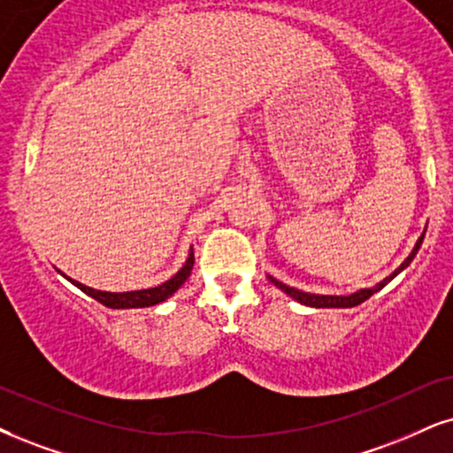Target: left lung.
Listing matches in <instances>:
<instances>
[{
    "mask_svg": "<svg viewBox=\"0 0 453 453\" xmlns=\"http://www.w3.org/2000/svg\"><path fill=\"white\" fill-rule=\"evenodd\" d=\"M420 244H422V236H420V240H418V242H416L414 250H411V255L408 257V259H405V261L402 263V267L395 269V272L391 273V276H388L387 280H382V282H380L379 286H374V288H364V290H359V293L349 295V296L309 295V293H303V290H296V288H293V286H286V284H282V282H278V280H273V278H269V280H272V282L276 284L278 288H282L286 295L293 296L295 301L303 303V305H309V307H355V305H359V303H364L365 299H370V296L374 295V293H379V290L382 288V286H387L388 282H391V280H393L395 276H397L399 272H402L403 267H408V265H410V261L414 259V255L418 253V249H420Z\"/></svg>",
    "mask_w": 453,
    "mask_h": 453,
    "instance_id": "1",
    "label": "left lung"
}]
</instances>
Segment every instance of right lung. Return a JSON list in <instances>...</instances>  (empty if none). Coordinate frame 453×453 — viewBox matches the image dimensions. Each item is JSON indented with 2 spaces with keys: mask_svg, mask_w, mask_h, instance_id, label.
I'll return each instance as SVG.
<instances>
[{
  "mask_svg": "<svg viewBox=\"0 0 453 453\" xmlns=\"http://www.w3.org/2000/svg\"><path fill=\"white\" fill-rule=\"evenodd\" d=\"M192 267H194V253L190 250V257H188L186 265L181 267L173 278L167 280V282H163L160 286H154V288L131 290V293H104V290H94V288H89V286L74 282V280H71V278L68 280H71V282L77 286L79 290H83L85 295H89L91 299H96L98 303H102V305H106L111 309L150 307V305H157V303H163L165 299H169V296L186 282L188 276H190Z\"/></svg>",
  "mask_w": 453,
  "mask_h": 453,
  "instance_id": "right-lung-1",
  "label": "right lung"
}]
</instances>
